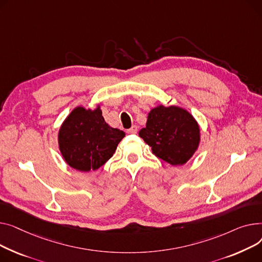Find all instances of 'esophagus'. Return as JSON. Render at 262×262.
<instances>
[{
  "mask_svg": "<svg viewBox=\"0 0 262 262\" xmlns=\"http://www.w3.org/2000/svg\"><path fill=\"white\" fill-rule=\"evenodd\" d=\"M128 134H136L137 133V127L136 126H132L130 129L127 130Z\"/></svg>",
  "mask_w": 262,
  "mask_h": 262,
  "instance_id": "obj_1",
  "label": "esophagus"
}]
</instances>
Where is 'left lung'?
<instances>
[{"label": "left lung", "mask_w": 262, "mask_h": 262, "mask_svg": "<svg viewBox=\"0 0 262 262\" xmlns=\"http://www.w3.org/2000/svg\"><path fill=\"white\" fill-rule=\"evenodd\" d=\"M138 135L152 153L172 166L186 164L201 142L195 118L184 107L159 104L148 113L146 127Z\"/></svg>", "instance_id": "1"}]
</instances>
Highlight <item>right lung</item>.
<instances>
[{
	"mask_svg": "<svg viewBox=\"0 0 262 262\" xmlns=\"http://www.w3.org/2000/svg\"><path fill=\"white\" fill-rule=\"evenodd\" d=\"M126 133L104 121L100 105L76 106L58 131V148L66 163L78 171L97 170L110 160Z\"/></svg>",
	"mask_w": 262,
	"mask_h": 262,
	"instance_id": "1",
	"label": "right lung"
}]
</instances>
